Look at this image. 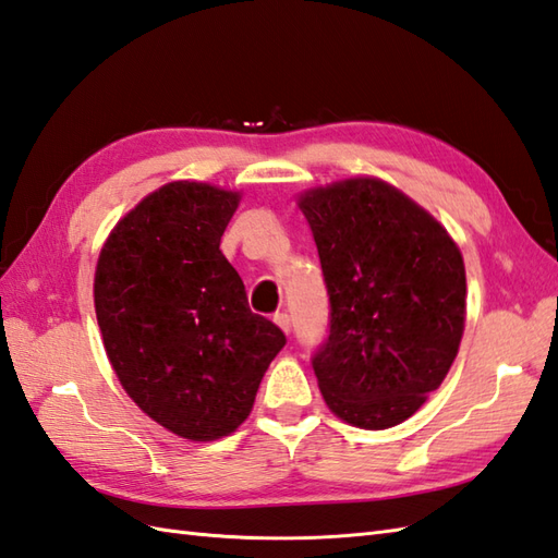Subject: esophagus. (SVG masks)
<instances>
[{"instance_id": "34e87169", "label": "esophagus", "mask_w": 558, "mask_h": 558, "mask_svg": "<svg viewBox=\"0 0 558 558\" xmlns=\"http://www.w3.org/2000/svg\"><path fill=\"white\" fill-rule=\"evenodd\" d=\"M272 322H276L282 330H286V333H290V328H292V322H290V316L286 314V312H278L276 316H272Z\"/></svg>"}]
</instances>
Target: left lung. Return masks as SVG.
<instances>
[{
  "label": "left lung",
  "instance_id": "left-lung-1",
  "mask_svg": "<svg viewBox=\"0 0 558 558\" xmlns=\"http://www.w3.org/2000/svg\"><path fill=\"white\" fill-rule=\"evenodd\" d=\"M328 290L312 366L328 408L388 429L441 386L465 328V266L429 213L372 177L300 198Z\"/></svg>",
  "mask_w": 558,
  "mask_h": 558
}]
</instances>
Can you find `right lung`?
<instances>
[{"instance_id": "right-lung-1", "label": "right lung", "mask_w": 558, "mask_h": 558, "mask_svg": "<svg viewBox=\"0 0 558 558\" xmlns=\"http://www.w3.org/2000/svg\"><path fill=\"white\" fill-rule=\"evenodd\" d=\"M236 204L210 184H165L117 222L98 258L96 314L117 378L150 420L192 441L246 420L288 342L248 310L220 252Z\"/></svg>"}]
</instances>
